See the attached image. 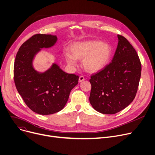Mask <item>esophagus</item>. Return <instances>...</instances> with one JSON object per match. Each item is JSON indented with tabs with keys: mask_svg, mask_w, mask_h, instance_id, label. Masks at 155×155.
Wrapping results in <instances>:
<instances>
[{
	"mask_svg": "<svg viewBox=\"0 0 155 155\" xmlns=\"http://www.w3.org/2000/svg\"><path fill=\"white\" fill-rule=\"evenodd\" d=\"M84 80H85V78H84V76L81 75V76H80V77H79V81H80V82L83 81Z\"/></svg>",
	"mask_w": 155,
	"mask_h": 155,
	"instance_id": "obj_1",
	"label": "esophagus"
}]
</instances>
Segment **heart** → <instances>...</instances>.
Masks as SVG:
<instances>
[{"mask_svg": "<svg viewBox=\"0 0 155 155\" xmlns=\"http://www.w3.org/2000/svg\"><path fill=\"white\" fill-rule=\"evenodd\" d=\"M71 51L72 54L68 51L65 54L67 64L75 67L77 59H83L84 68L90 72H96L106 67L111 55L110 46L100 41L76 42L71 46Z\"/></svg>", "mask_w": 155, "mask_h": 155, "instance_id": "b5f03b06", "label": "heart"}]
</instances>
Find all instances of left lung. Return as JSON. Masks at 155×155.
<instances>
[{
	"label": "left lung",
	"mask_w": 155,
	"mask_h": 155,
	"mask_svg": "<svg viewBox=\"0 0 155 155\" xmlns=\"http://www.w3.org/2000/svg\"><path fill=\"white\" fill-rule=\"evenodd\" d=\"M118 39L111 62L90 79V104L104 114H115L131 104L141 77V65L136 50L123 36L118 35Z\"/></svg>",
	"instance_id": "1"
}]
</instances>
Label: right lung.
Here are the masks:
<instances>
[{"label": "right lung", "instance_id": "obj_1", "mask_svg": "<svg viewBox=\"0 0 155 155\" xmlns=\"http://www.w3.org/2000/svg\"><path fill=\"white\" fill-rule=\"evenodd\" d=\"M57 41L56 35H34L20 46L15 59L16 88L27 106L40 115L54 114L62 110L78 82V75L66 73L56 64L43 73L34 69L33 60L40 48L52 47Z\"/></svg>", "mask_w": 155, "mask_h": 155}]
</instances>
